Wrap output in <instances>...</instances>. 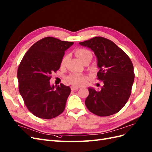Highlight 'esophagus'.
<instances>
[{"mask_svg":"<svg viewBox=\"0 0 152 152\" xmlns=\"http://www.w3.org/2000/svg\"><path fill=\"white\" fill-rule=\"evenodd\" d=\"M71 90H76L77 89H79V87H77V86H71Z\"/></svg>","mask_w":152,"mask_h":152,"instance_id":"esophagus-1","label":"esophagus"}]
</instances>
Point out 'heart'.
<instances>
[{"instance_id": "heart-1", "label": "heart", "mask_w": 152, "mask_h": 152, "mask_svg": "<svg viewBox=\"0 0 152 152\" xmlns=\"http://www.w3.org/2000/svg\"><path fill=\"white\" fill-rule=\"evenodd\" d=\"M75 53L76 57L78 58L80 61L83 62L86 60H88L92 57V53L90 50L83 48H77L75 50ZM66 57L65 56L61 60V65H64L66 62ZM67 80L72 85H76V86H80L83 85L86 81V77L83 75H78V74H73L70 76L67 77Z\"/></svg>"}]
</instances>
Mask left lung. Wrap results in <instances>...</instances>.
<instances>
[{
	"label": "left lung",
	"mask_w": 152,
	"mask_h": 152,
	"mask_svg": "<svg viewBox=\"0 0 152 152\" xmlns=\"http://www.w3.org/2000/svg\"><path fill=\"white\" fill-rule=\"evenodd\" d=\"M97 57V79L103 81L101 91L88 88L85 105L92 113L107 116L116 113L127 103L134 80L132 62L129 56L110 39L94 37L80 42Z\"/></svg>",
	"instance_id": "8db88e82"
}]
</instances>
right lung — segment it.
<instances>
[{"instance_id":"add662e5","label":"right lung","mask_w":152,"mask_h":152,"mask_svg":"<svg viewBox=\"0 0 152 152\" xmlns=\"http://www.w3.org/2000/svg\"><path fill=\"white\" fill-rule=\"evenodd\" d=\"M73 43L53 37L43 38L30 48L19 65L20 94L28 111L39 118H53L65 110L70 87L62 83L51 86L49 81L51 72L60 69L65 51Z\"/></svg>"}]
</instances>
